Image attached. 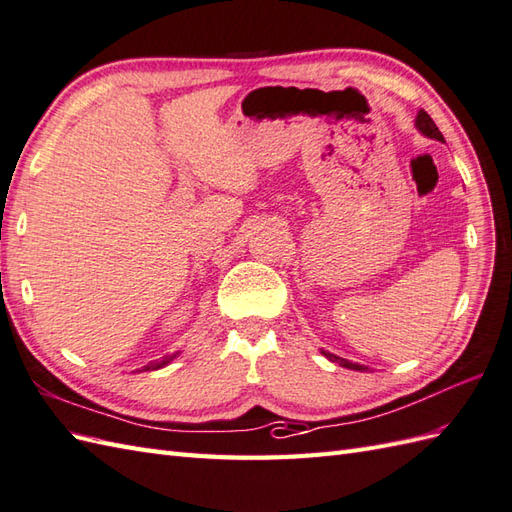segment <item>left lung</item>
<instances>
[{
  "mask_svg": "<svg viewBox=\"0 0 512 512\" xmlns=\"http://www.w3.org/2000/svg\"><path fill=\"white\" fill-rule=\"evenodd\" d=\"M417 128L421 130L423 135H427V137H432V139H438V141H445L443 139V133L441 130H438V126L434 124V120L430 115H427L425 111H419V115H417ZM323 355L327 360H331V362H336V364H340V366H347V368H353V371H366V366H362V364H355V362H349V360H342V358H338V355H334V353H329V351H323Z\"/></svg>",
  "mask_w": 512,
  "mask_h": 512,
  "instance_id": "left-lung-1",
  "label": "left lung"
}]
</instances>
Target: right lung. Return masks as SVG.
<instances>
[{"instance_id": "obj_1", "label": "right lung", "mask_w": 512, "mask_h": 512, "mask_svg": "<svg viewBox=\"0 0 512 512\" xmlns=\"http://www.w3.org/2000/svg\"><path fill=\"white\" fill-rule=\"evenodd\" d=\"M170 360H172V358H170ZM170 360H168V358H165L163 362H152V364H148V366H146V371H150V368H161V366H165V364H168Z\"/></svg>"}]
</instances>
